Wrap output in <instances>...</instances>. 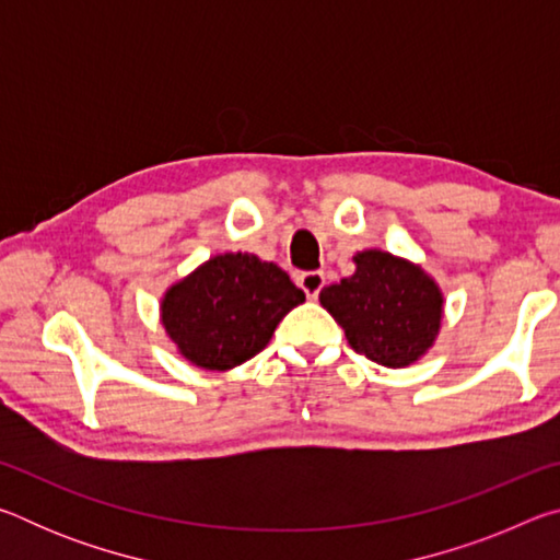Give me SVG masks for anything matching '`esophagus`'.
<instances>
[{
	"label": "esophagus",
	"mask_w": 560,
	"mask_h": 560,
	"mask_svg": "<svg viewBox=\"0 0 560 560\" xmlns=\"http://www.w3.org/2000/svg\"><path fill=\"white\" fill-rule=\"evenodd\" d=\"M324 281L326 277L320 271H301L296 277V283L303 289V293H306L308 299H316L320 289H324Z\"/></svg>",
	"instance_id": "34e87169"
}]
</instances>
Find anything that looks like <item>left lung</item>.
<instances>
[{
    "instance_id": "1",
    "label": "left lung",
    "mask_w": 560,
    "mask_h": 560,
    "mask_svg": "<svg viewBox=\"0 0 560 560\" xmlns=\"http://www.w3.org/2000/svg\"><path fill=\"white\" fill-rule=\"evenodd\" d=\"M353 264L350 277L320 291V306L360 355L385 368L417 363L440 336V283L420 264L383 249L358 252Z\"/></svg>"
}]
</instances>
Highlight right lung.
<instances>
[{
  "label": "right lung",
  "instance_id": "1",
  "mask_svg": "<svg viewBox=\"0 0 560 560\" xmlns=\"http://www.w3.org/2000/svg\"><path fill=\"white\" fill-rule=\"evenodd\" d=\"M306 301L289 273L249 252H224L170 283L160 324L202 371H232L269 346L281 318Z\"/></svg>",
  "mask_w": 560,
  "mask_h": 560
}]
</instances>
